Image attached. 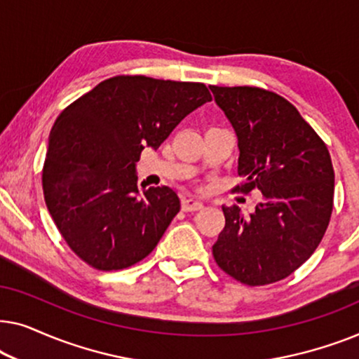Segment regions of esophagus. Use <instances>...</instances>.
<instances>
[{
    "mask_svg": "<svg viewBox=\"0 0 359 359\" xmlns=\"http://www.w3.org/2000/svg\"><path fill=\"white\" fill-rule=\"evenodd\" d=\"M181 208H183L184 212H194V210L203 209L204 204L196 198H184L183 203H181Z\"/></svg>",
    "mask_w": 359,
    "mask_h": 359,
    "instance_id": "1",
    "label": "esophagus"
}]
</instances>
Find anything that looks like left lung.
Instances as JSON below:
<instances>
[{"instance_id":"1","label":"left lung","mask_w":359,"mask_h":359,"mask_svg":"<svg viewBox=\"0 0 359 359\" xmlns=\"http://www.w3.org/2000/svg\"><path fill=\"white\" fill-rule=\"evenodd\" d=\"M238 139L235 191L259 189L243 215L222 208L225 227L212 247L219 268L248 286L287 278L322 242L333 209L332 158L317 132L287 100L255 86H209Z\"/></svg>"}]
</instances>
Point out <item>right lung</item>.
I'll use <instances>...</instances> for the list:
<instances>
[{"label":"right lung","mask_w":359,"mask_h":359,"mask_svg":"<svg viewBox=\"0 0 359 359\" xmlns=\"http://www.w3.org/2000/svg\"><path fill=\"white\" fill-rule=\"evenodd\" d=\"M210 100L204 83L121 75L60 112L48 137L43 198L83 262L117 271L151 253L181 204L168 186L139 189L135 163Z\"/></svg>","instance_id":"right-lung-1"}]
</instances>
